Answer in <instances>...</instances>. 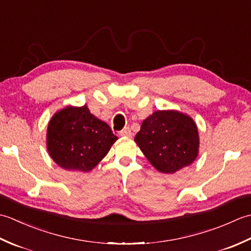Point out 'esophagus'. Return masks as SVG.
<instances>
[{"label": "esophagus", "mask_w": 251, "mask_h": 251, "mask_svg": "<svg viewBox=\"0 0 251 251\" xmlns=\"http://www.w3.org/2000/svg\"><path fill=\"white\" fill-rule=\"evenodd\" d=\"M120 136H122V137H131L132 136L131 129L129 128V127H126V128H124L120 132Z\"/></svg>", "instance_id": "34e87169"}]
</instances>
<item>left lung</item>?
Segmentation results:
<instances>
[{
  "label": "left lung",
  "instance_id": "8db88e82",
  "mask_svg": "<svg viewBox=\"0 0 251 251\" xmlns=\"http://www.w3.org/2000/svg\"><path fill=\"white\" fill-rule=\"evenodd\" d=\"M135 142L152 166L175 174L193 163L200 151L196 123L177 110H157L142 122Z\"/></svg>",
  "mask_w": 251,
  "mask_h": 251
}]
</instances>
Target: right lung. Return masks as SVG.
Here are the masks:
<instances>
[{"label":"right lung","mask_w":251,"mask_h":251,"mask_svg":"<svg viewBox=\"0 0 251 251\" xmlns=\"http://www.w3.org/2000/svg\"><path fill=\"white\" fill-rule=\"evenodd\" d=\"M116 140L110 126L90 113L86 104L65 106L51 116L47 126L50 156L70 172L93 170Z\"/></svg>","instance_id":"right-lung-1"}]
</instances>
